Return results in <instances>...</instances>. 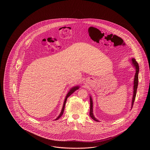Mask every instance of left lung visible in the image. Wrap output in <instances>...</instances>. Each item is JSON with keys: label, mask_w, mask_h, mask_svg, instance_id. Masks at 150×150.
Instances as JSON below:
<instances>
[{"label": "left lung", "mask_w": 150, "mask_h": 150, "mask_svg": "<svg viewBox=\"0 0 150 150\" xmlns=\"http://www.w3.org/2000/svg\"><path fill=\"white\" fill-rule=\"evenodd\" d=\"M132 61V64H133L134 67H136V74L134 76V95H133V98H132V105L131 107L132 108L133 105H134V101L136 98V93H137V87H138V72H139V65L136 61L134 58H132L131 59ZM89 116L94 120V121L96 122H99L98 120H96L95 117L94 116L93 114V102L92 99L91 97L90 96V111H89Z\"/></svg>", "instance_id": "1"}]
</instances>
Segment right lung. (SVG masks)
<instances>
[{"label":"right lung","instance_id":"right-lung-1","mask_svg":"<svg viewBox=\"0 0 150 150\" xmlns=\"http://www.w3.org/2000/svg\"><path fill=\"white\" fill-rule=\"evenodd\" d=\"M78 88H79V87H78V86L74 87L73 88H72L70 89V91L69 92V93H67V96H66L65 99V101H64V105H63V108H62V112H61V114H60V115H59V116H58L57 118L55 119V120H58V118H60L61 116H62L63 115V114L64 109H65V103H66V102H67V99L68 98V97H69V96H70L71 95V94H72L74 92V91H76V89H78Z\"/></svg>","mask_w":150,"mask_h":150}]
</instances>
